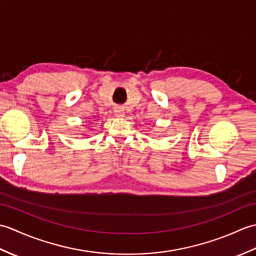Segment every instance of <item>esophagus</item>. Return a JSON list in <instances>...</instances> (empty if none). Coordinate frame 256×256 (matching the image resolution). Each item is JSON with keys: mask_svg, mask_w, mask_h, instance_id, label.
<instances>
[{"mask_svg": "<svg viewBox=\"0 0 256 256\" xmlns=\"http://www.w3.org/2000/svg\"><path fill=\"white\" fill-rule=\"evenodd\" d=\"M114 113H116V118H123L125 116L124 108H116V110H114Z\"/></svg>", "mask_w": 256, "mask_h": 256, "instance_id": "obj_1", "label": "esophagus"}]
</instances>
